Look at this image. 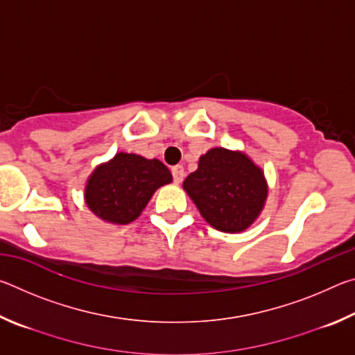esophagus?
<instances>
[{"label":"esophagus","instance_id":"1","mask_svg":"<svg viewBox=\"0 0 355 355\" xmlns=\"http://www.w3.org/2000/svg\"><path fill=\"white\" fill-rule=\"evenodd\" d=\"M172 175H173V182H175L177 184L182 183L183 178H184L183 166H173L172 167Z\"/></svg>","mask_w":355,"mask_h":355}]
</instances>
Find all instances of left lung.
<instances>
[{"mask_svg":"<svg viewBox=\"0 0 355 355\" xmlns=\"http://www.w3.org/2000/svg\"><path fill=\"white\" fill-rule=\"evenodd\" d=\"M183 189L202 218L224 233L248 230L261 214L269 191L263 169L249 155L224 147L200 156Z\"/></svg>","mask_w":355,"mask_h":355,"instance_id":"left-lung-1","label":"left lung"}]
</instances>
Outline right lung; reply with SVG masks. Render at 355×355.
<instances>
[{
    "mask_svg": "<svg viewBox=\"0 0 355 355\" xmlns=\"http://www.w3.org/2000/svg\"><path fill=\"white\" fill-rule=\"evenodd\" d=\"M169 183L172 173L159 159L119 152L89 175L84 202L106 224L127 225L139 218L155 191Z\"/></svg>",
    "mask_w": 355,
    "mask_h": 355,
    "instance_id": "add662e5",
    "label": "right lung"
}]
</instances>
